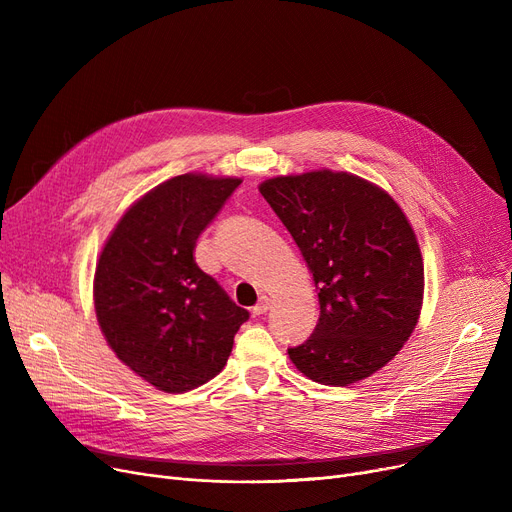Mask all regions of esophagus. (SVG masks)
Returning a JSON list of instances; mask_svg holds the SVG:
<instances>
[{
    "instance_id": "34e87169",
    "label": "esophagus",
    "mask_w": 512,
    "mask_h": 512,
    "mask_svg": "<svg viewBox=\"0 0 512 512\" xmlns=\"http://www.w3.org/2000/svg\"><path fill=\"white\" fill-rule=\"evenodd\" d=\"M270 309H272V301L267 297H261V301L253 307V315H265Z\"/></svg>"
}]
</instances>
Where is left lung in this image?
Returning <instances> with one entry per match:
<instances>
[{"label":"left lung","instance_id":"1","mask_svg":"<svg viewBox=\"0 0 512 512\" xmlns=\"http://www.w3.org/2000/svg\"><path fill=\"white\" fill-rule=\"evenodd\" d=\"M259 193L301 249L319 297L313 334L288 348L309 380L348 386L382 369L413 334L423 259L398 203L355 174L265 180Z\"/></svg>","mask_w":512,"mask_h":512}]
</instances>
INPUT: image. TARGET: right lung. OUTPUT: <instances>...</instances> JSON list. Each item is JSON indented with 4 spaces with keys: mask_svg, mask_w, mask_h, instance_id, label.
<instances>
[{
    "mask_svg": "<svg viewBox=\"0 0 512 512\" xmlns=\"http://www.w3.org/2000/svg\"><path fill=\"white\" fill-rule=\"evenodd\" d=\"M240 182L205 174L161 182L122 215L99 255L93 297L101 332L157 390L180 394L215 378L249 319L193 255Z\"/></svg>",
    "mask_w": 512,
    "mask_h": 512,
    "instance_id": "right-lung-1",
    "label": "right lung"
}]
</instances>
